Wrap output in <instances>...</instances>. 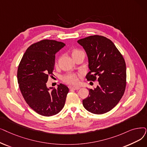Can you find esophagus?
<instances>
[{
    "label": "esophagus",
    "instance_id": "1",
    "mask_svg": "<svg viewBox=\"0 0 147 147\" xmlns=\"http://www.w3.org/2000/svg\"><path fill=\"white\" fill-rule=\"evenodd\" d=\"M71 89H74V90H78V89H80V88L79 86H73L71 88Z\"/></svg>",
    "mask_w": 147,
    "mask_h": 147
}]
</instances>
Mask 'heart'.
I'll return each mask as SVG.
<instances>
[{"instance_id":"heart-1","label":"heart","mask_w":147,"mask_h":147,"mask_svg":"<svg viewBox=\"0 0 147 147\" xmlns=\"http://www.w3.org/2000/svg\"><path fill=\"white\" fill-rule=\"evenodd\" d=\"M80 53H84V52L78 49H74L72 51L73 58ZM79 76V74H75V73H67L64 76H63L62 80L63 82H65L66 84H70V85H76L78 84V82H79V79H78Z\"/></svg>"}]
</instances>
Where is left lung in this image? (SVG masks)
Segmentation results:
<instances>
[{"label":"left lung","instance_id":"1","mask_svg":"<svg viewBox=\"0 0 147 147\" xmlns=\"http://www.w3.org/2000/svg\"><path fill=\"white\" fill-rule=\"evenodd\" d=\"M85 49L90 71L88 80L97 79L99 85L89 89V95L83 100L85 109L94 114L112 110L124 95L126 86L124 59L113 42L100 35H92L78 41Z\"/></svg>","mask_w":147,"mask_h":147}]
</instances>
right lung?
I'll return each mask as SVG.
<instances>
[{
    "instance_id": "obj_1",
    "label": "right lung",
    "mask_w": 147,
    "mask_h": 147,
    "mask_svg": "<svg viewBox=\"0 0 147 147\" xmlns=\"http://www.w3.org/2000/svg\"><path fill=\"white\" fill-rule=\"evenodd\" d=\"M65 44L43 40L30 46L23 55L17 70V80L27 104L38 114L50 117L58 113L65 105L68 88L58 85L47 88L49 76L53 74L55 54Z\"/></svg>"
}]
</instances>
